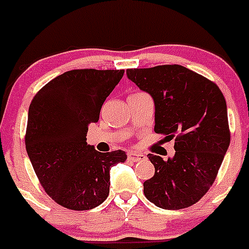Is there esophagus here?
Returning <instances> with one entry per match:
<instances>
[{"label":"esophagus","mask_w":249,"mask_h":249,"mask_svg":"<svg viewBox=\"0 0 249 249\" xmlns=\"http://www.w3.org/2000/svg\"><path fill=\"white\" fill-rule=\"evenodd\" d=\"M144 158H145L144 155L139 154V153H129V154H127V159H129L130 161H134V162L141 161V160H143Z\"/></svg>","instance_id":"1"}]
</instances>
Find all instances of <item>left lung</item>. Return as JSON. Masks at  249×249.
Here are the masks:
<instances>
[{"label":"left lung","mask_w":249,"mask_h":249,"mask_svg":"<svg viewBox=\"0 0 249 249\" xmlns=\"http://www.w3.org/2000/svg\"><path fill=\"white\" fill-rule=\"evenodd\" d=\"M152 96L154 131L175 140V155L149 154L155 175L143 183L145 197L164 210L199 201L217 177L230 144L228 109L217 84L180 65L126 70Z\"/></svg>","instance_id":"1"}]
</instances>
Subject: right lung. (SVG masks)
<instances>
[{
  "mask_svg": "<svg viewBox=\"0 0 249 249\" xmlns=\"http://www.w3.org/2000/svg\"><path fill=\"white\" fill-rule=\"evenodd\" d=\"M124 70H73L44 85L29 108L25 145L46 193L64 207L91 210L109 194L110 167L124 150L100 153L87 143L88 125L99 120Z\"/></svg>",
  "mask_w": 249,
  "mask_h": 249,
  "instance_id": "add662e5",
  "label": "right lung"
}]
</instances>
